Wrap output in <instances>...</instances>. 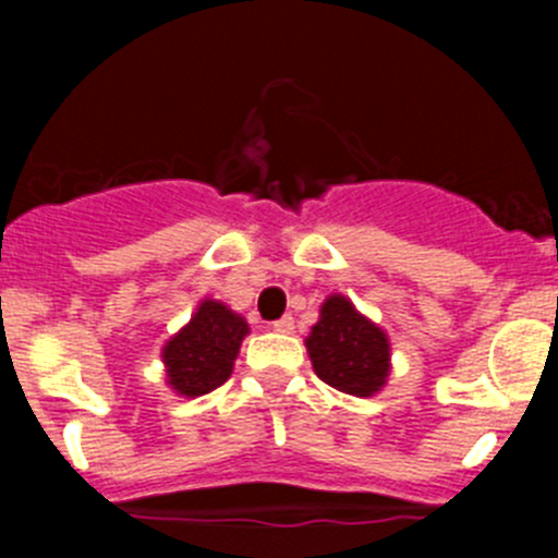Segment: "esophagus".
<instances>
[{"mask_svg":"<svg viewBox=\"0 0 558 558\" xmlns=\"http://www.w3.org/2000/svg\"><path fill=\"white\" fill-rule=\"evenodd\" d=\"M274 329L276 332H282V335H290L295 329V324H293V318H290V315H284V318H279V322L274 324Z\"/></svg>","mask_w":558,"mask_h":558,"instance_id":"1","label":"esophagus"}]
</instances>
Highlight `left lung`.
Returning <instances> with one entry per match:
<instances>
[{
    "instance_id": "obj_1",
    "label": "left lung",
    "mask_w": 558,
    "mask_h": 558,
    "mask_svg": "<svg viewBox=\"0 0 558 558\" xmlns=\"http://www.w3.org/2000/svg\"><path fill=\"white\" fill-rule=\"evenodd\" d=\"M315 374L352 397H374L391 377V340L347 295L332 293L304 338Z\"/></svg>"
}]
</instances>
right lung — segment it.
Listing matches in <instances>:
<instances>
[{"label": "right lung", "mask_w": 558, "mask_h": 558, "mask_svg": "<svg viewBox=\"0 0 558 558\" xmlns=\"http://www.w3.org/2000/svg\"><path fill=\"white\" fill-rule=\"evenodd\" d=\"M248 332V322L229 304L201 299L190 322L161 347L167 388L195 399L223 386Z\"/></svg>", "instance_id": "add662e5"}]
</instances>
